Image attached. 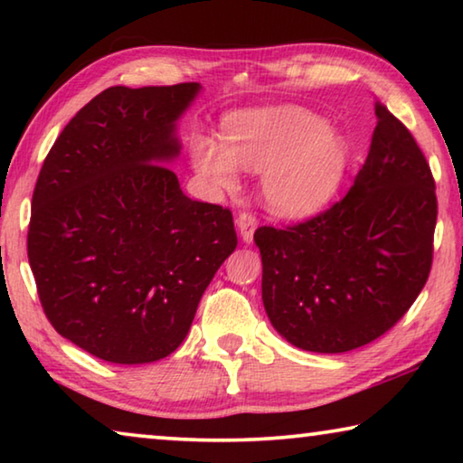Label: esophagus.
Returning <instances> with one entry per match:
<instances>
[{
	"instance_id": "34e87169",
	"label": "esophagus",
	"mask_w": 463,
	"mask_h": 463,
	"mask_svg": "<svg viewBox=\"0 0 463 463\" xmlns=\"http://www.w3.org/2000/svg\"><path fill=\"white\" fill-rule=\"evenodd\" d=\"M237 226H239V232H241L242 241H245V242L253 241V234H255V229H257V218H255V214L241 213L239 218H237Z\"/></svg>"
}]
</instances>
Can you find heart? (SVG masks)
I'll return each mask as SVG.
<instances>
[{"instance_id": "1", "label": "heart", "mask_w": 463, "mask_h": 463, "mask_svg": "<svg viewBox=\"0 0 463 463\" xmlns=\"http://www.w3.org/2000/svg\"><path fill=\"white\" fill-rule=\"evenodd\" d=\"M224 145L194 135L192 165L221 192L239 185V169L263 174L261 194L271 213L307 218L339 192L351 151L326 120L298 106H273L231 114L222 127Z\"/></svg>"}]
</instances>
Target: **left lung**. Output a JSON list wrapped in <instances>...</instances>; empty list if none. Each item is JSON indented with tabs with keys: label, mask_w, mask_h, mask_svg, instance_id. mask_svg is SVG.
<instances>
[{
	"label": "left lung",
	"mask_w": 463,
	"mask_h": 463,
	"mask_svg": "<svg viewBox=\"0 0 463 463\" xmlns=\"http://www.w3.org/2000/svg\"><path fill=\"white\" fill-rule=\"evenodd\" d=\"M370 153L343 200L307 222L255 231L263 307L288 343L343 354L390 331L433 263L435 179L409 128L375 101Z\"/></svg>",
	"instance_id": "1"
}]
</instances>
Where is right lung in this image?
Returning a JSON list of instances; mask_svg holds the SVG:
<instances>
[{
  "label": "right lung",
  "mask_w": 463,
  "mask_h": 463,
  "mask_svg": "<svg viewBox=\"0 0 463 463\" xmlns=\"http://www.w3.org/2000/svg\"><path fill=\"white\" fill-rule=\"evenodd\" d=\"M200 83L108 88L46 155L28 261L54 331L109 364L167 357L237 249L232 214L190 200L165 163Z\"/></svg>",
  "instance_id": "add662e5"
}]
</instances>
